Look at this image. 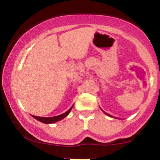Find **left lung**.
<instances>
[{
	"label": "left lung",
	"mask_w": 160,
	"mask_h": 160,
	"mask_svg": "<svg viewBox=\"0 0 160 160\" xmlns=\"http://www.w3.org/2000/svg\"><path fill=\"white\" fill-rule=\"evenodd\" d=\"M104 113H105V112H104ZM105 114H107L108 116H109V117H112L111 115H110V114H108V113H105Z\"/></svg>",
	"instance_id": "left-lung-1"
}]
</instances>
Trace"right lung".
<instances>
[{
  "mask_svg": "<svg viewBox=\"0 0 160 160\" xmlns=\"http://www.w3.org/2000/svg\"><path fill=\"white\" fill-rule=\"evenodd\" d=\"M74 106V105H73ZM73 106L71 107L70 109L68 110V111H66L65 113H62L61 115H58V116H55V117H37V116H33L32 115L33 117H34V119H36V120H38V121H40V122H43V123H46V124H49V123H53V122H58V121L62 120V119H64L65 117H67L68 115L69 114V113L71 112V109H72Z\"/></svg>",
  "mask_w": 160,
  "mask_h": 160,
  "instance_id": "add662e5",
  "label": "right lung"
}]
</instances>
